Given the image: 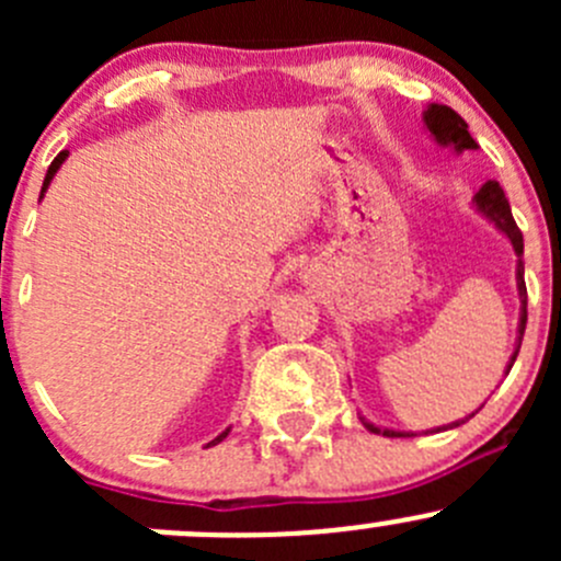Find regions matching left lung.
I'll return each instance as SVG.
<instances>
[{
    "label": "left lung",
    "mask_w": 561,
    "mask_h": 561,
    "mask_svg": "<svg viewBox=\"0 0 561 561\" xmlns=\"http://www.w3.org/2000/svg\"><path fill=\"white\" fill-rule=\"evenodd\" d=\"M423 124H426L428 133L434 135V140H437L439 146H450V149L456 151H467V149H478V144H474V138L469 135L467 129V122H463L461 116L454 111V107L448 105H428L426 111H423ZM474 206H478L480 214H485V217L491 219V222L496 225V228L502 230V233L511 239L513 249H516L518 254V271H516V282H518V298H522V317H518V342H516V353H513L511 364H507V371L513 369V364H516V355L518 350H522V339H524V328H526V285H524V263H522V254H524V236L522 230H518L516 219H513V211H511V203H507L505 197V190L500 186V181H485L483 186L478 190V195H474ZM474 415V412H472ZM469 415V417H472ZM364 421V417H360ZM467 421V417H463ZM463 421H456L454 426ZM364 426L369 428V432L375 434H382V437H412V434L407 432H393V428H377L375 423H366Z\"/></svg>",
    "instance_id": "left-lung-1"
}]
</instances>
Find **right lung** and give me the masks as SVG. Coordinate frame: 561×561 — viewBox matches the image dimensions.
Masks as SVG:
<instances>
[{
  "label": "right lung",
  "instance_id": "1",
  "mask_svg": "<svg viewBox=\"0 0 561 561\" xmlns=\"http://www.w3.org/2000/svg\"><path fill=\"white\" fill-rule=\"evenodd\" d=\"M65 160H67V151H59V154H56V160H54V162H50L48 173H45V181H43V190H39V197H43V195H45V190H48L50 179H54V175H56V171H59V168H61V162H65ZM228 432H230V428H225V432H222V434H219V437H217V439H211V443H208V448H211V445H217V443H222V439H225V437H228Z\"/></svg>",
  "mask_w": 561,
  "mask_h": 561
}]
</instances>
